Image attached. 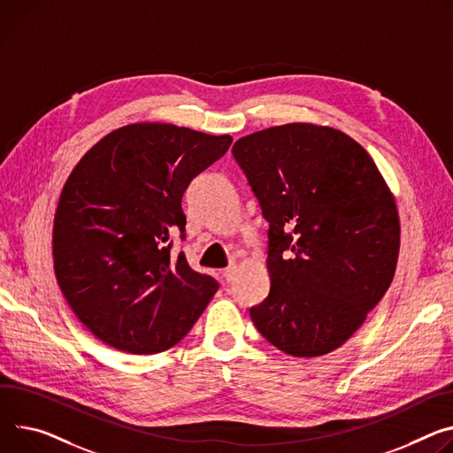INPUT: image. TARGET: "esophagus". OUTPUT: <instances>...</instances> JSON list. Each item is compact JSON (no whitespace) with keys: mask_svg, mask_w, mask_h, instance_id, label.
Listing matches in <instances>:
<instances>
[{"mask_svg":"<svg viewBox=\"0 0 453 453\" xmlns=\"http://www.w3.org/2000/svg\"><path fill=\"white\" fill-rule=\"evenodd\" d=\"M222 276H224V280H226V281H233V278L236 276V267H234V265L226 267V269L222 271Z\"/></svg>","mask_w":453,"mask_h":453,"instance_id":"34e87169","label":"esophagus"}]
</instances>
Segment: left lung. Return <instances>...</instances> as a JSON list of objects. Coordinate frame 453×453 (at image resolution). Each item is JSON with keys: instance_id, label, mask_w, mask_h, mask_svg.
<instances>
[{"instance_id": "8db88e82", "label": "left lung", "mask_w": 453, "mask_h": 453, "mask_svg": "<svg viewBox=\"0 0 453 453\" xmlns=\"http://www.w3.org/2000/svg\"><path fill=\"white\" fill-rule=\"evenodd\" d=\"M233 157L269 222L267 298L250 309L276 349L342 347L385 296L399 255L395 202L370 155L340 130L293 122L242 137Z\"/></svg>"}]
</instances>
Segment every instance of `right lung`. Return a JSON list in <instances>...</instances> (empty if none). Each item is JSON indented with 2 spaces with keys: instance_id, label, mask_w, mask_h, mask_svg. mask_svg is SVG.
I'll return each instance as SVG.
<instances>
[{
  "instance_id": "obj_1",
  "label": "right lung",
  "mask_w": 453,
  "mask_h": 453,
  "mask_svg": "<svg viewBox=\"0 0 453 453\" xmlns=\"http://www.w3.org/2000/svg\"><path fill=\"white\" fill-rule=\"evenodd\" d=\"M175 125L144 122L103 137L70 173L56 210L59 289L103 343L130 354L177 345L219 291L175 255L186 236L182 196L231 146Z\"/></svg>"
}]
</instances>
